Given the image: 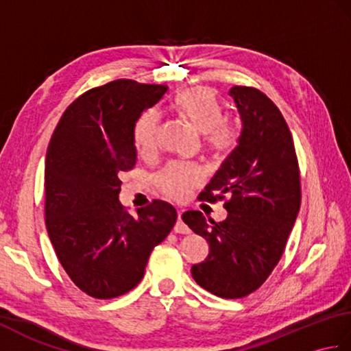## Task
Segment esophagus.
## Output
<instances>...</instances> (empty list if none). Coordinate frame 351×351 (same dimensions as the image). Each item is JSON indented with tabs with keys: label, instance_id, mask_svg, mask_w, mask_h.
Here are the masks:
<instances>
[{
	"label": "esophagus",
	"instance_id": "obj_1",
	"mask_svg": "<svg viewBox=\"0 0 351 351\" xmlns=\"http://www.w3.org/2000/svg\"><path fill=\"white\" fill-rule=\"evenodd\" d=\"M173 230L176 234H190V228L182 221V213H178V220L175 223Z\"/></svg>",
	"mask_w": 351,
	"mask_h": 351
}]
</instances>
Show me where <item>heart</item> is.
I'll list each match as a JSON object with an SVG mask.
<instances>
[{"label":"heart","mask_w":351,"mask_h":351,"mask_svg":"<svg viewBox=\"0 0 351 351\" xmlns=\"http://www.w3.org/2000/svg\"><path fill=\"white\" fill-rule=\"evenodd\" d=\"M171 110L205 134L206 145L215 154L229 151L235 145L237 132L225 121V108L210 88L191 87L180 93L171 102ZM161 119L155 110H147L134 125L132 140L141 156H151L160 141ZM202 171L197 166L185 162H171L158 178L164 195L175 200L187 199L193 189L202 184Z\"/></svg>","instance_id":"heart-1"}]
</instances>
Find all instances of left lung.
I'll return each instance as SVG.
<instances>
[{"label":"left lung","instance_id":"left-lung-1","mask_svg":"<svg viewBox=\"0 0 351 351\" xmlns=\"http://www.w3.org/2000/svg\"><path fill=\"white\" fill-rule=\"evenodd\" d=\"M229 95L240 111L241 136L199 196L225 200L228 217L214 221L187 211L182 220L210 244L206 259L191 267L193 279L221 299H241L278 265L302 193L293 136L276 104L255 87L234 86Z\"/></svg>","mask_w":351,"mask_h":351}]
</instances>
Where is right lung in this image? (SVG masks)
Masks as SVG:
<instances>
[{"mask_svg":"<svg viewBox=\"0 0 351 351\" xmlns=\"http://www.w3.org/2000/svg\"><path fill=\"white\" fill-rule=\"evenodd\" d=\"M167 86L114 80L80 95L52 134L45 161V223L71 280L93 299L136 288L176 210L154 199L138 217L119 202L121 176L136 166L132 131Z\"/></svg>","mask_w":351,"mask_h":351,"instance_id":"right-lung-1","label":"right lung"}]
</instances>
